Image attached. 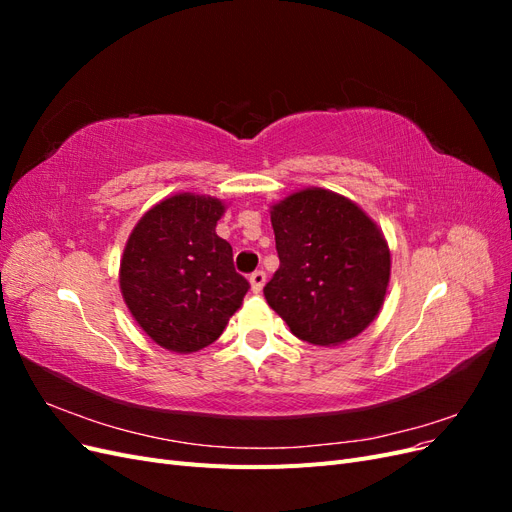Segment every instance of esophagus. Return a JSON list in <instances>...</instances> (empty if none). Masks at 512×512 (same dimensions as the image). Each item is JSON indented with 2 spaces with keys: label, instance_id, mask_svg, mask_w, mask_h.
<instances>
[{
  "label": "esophagus",
  "instance_id": "obj_1",
  "mask_svg": "<svg viewBox=\"0 0 512 512\" xmlns=\"http://www.w3.org/2000/svg\"><path fill=\"white\" fill-rule=\"evenodd\" d=\"M265 282H267V273L265 271H254L252 275H250V284H252V290L254 292H260L262 290V286H265Z\"/></svg>",
  "mask_w": 512,
  "mask_h": 512
}]
</instances>
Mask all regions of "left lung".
<instances>
[{"instance_id":"1","label":"left lung","mask_w":512,"mask_h":512,"mask_svg":"<svg viewBox=\"0 0 512 512\" xmlns=\"http://www.w3.org/2000/svg\"><path fill=\"white\" fill-rule=\"evenodd\" d=\"M271 224L280 269L265 299L290 331L307 344L337 346L369 327L391 277L378 226L352 200L320 188L275 205Z\"/></svg>"}]
</instances>
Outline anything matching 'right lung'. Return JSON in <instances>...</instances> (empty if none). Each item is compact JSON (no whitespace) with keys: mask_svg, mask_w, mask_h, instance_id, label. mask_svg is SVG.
<instances>
[{"mask_svg":"<svg viewBox=\"0 0 512 512\" xmlns=\"http://www.w3.org/2000/svg\"><path fill=\"white\" fill-rule=\"evenodd\" d=\"M222 213L218 198L170 196L143 215L123 250V299L166 350L188 354L213 344L250 290L230 243L215 235Z\"/></svg>","mask_w":512,"mask_h":512,"instance_id":"1","label":"right lung"}]
</instances>
